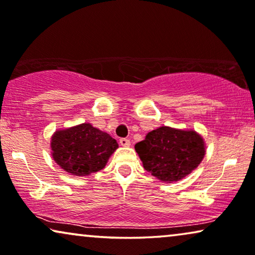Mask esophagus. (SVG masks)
Segmentation results:
<instances>
[{
	"label": "esophagus",
	"instance_id": "1",
	"mask_svg": "<svg viewBox=\"0 0 255 255\" xmlns=\"http://www.w3.org/2000/svg\"><path fill=\"white\" fill-rule=\"evenodd\" d=\"M120 144H121V146H124V147H128V146L131 145V141H130V139H128V138H121Z\"/></svg>",
	"mask_w": 255,
	"mask_h": 255
}]
</instances>
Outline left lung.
<instances>
[{"mask_svg": "<svg viewBox=\"0 0 255 255\" xmlns=\"http://www.w3.org/2000/svg\"><path fill=\"white\" fill-rule=\"evenodd\" d=\"M144 168L161 182L182 180L200 165L205 142L194 130L160 127L134 145Z\"/></svg>", "mask_w": 255, "mask_h": 255, "instance_id": "obj_1", "label": "left lung"}]
</instances>
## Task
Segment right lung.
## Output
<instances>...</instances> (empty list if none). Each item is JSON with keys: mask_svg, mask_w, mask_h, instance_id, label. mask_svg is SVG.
<instances>
[{"mask_svg": "<svg viewBox=\"0 0 255 255\" xmlns=\"http://www.w3.org/2000/svg\"><path fill=\"white\" fill-rule=\"evenodd\" d=\"M118 144L90 123L57 130L51 138L52 158L65 172L87 176L106 167Z\"/></svg>", "mask_w": 255, "mask_h": 255, "instance_id": "obj_1", "label": "right lung"}]
</instances>
